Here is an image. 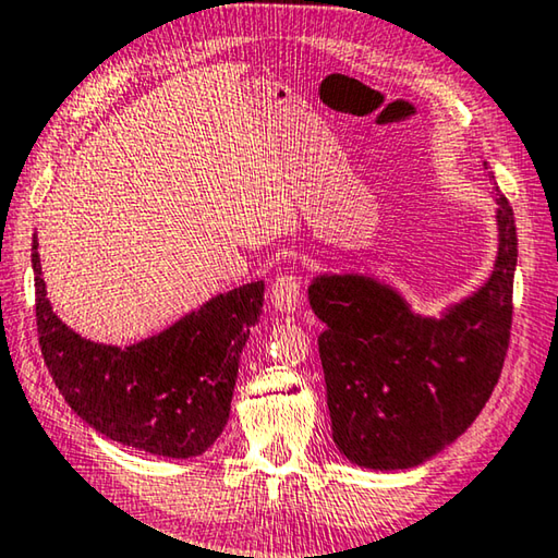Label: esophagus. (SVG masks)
I'll list each match as a JSON object with an SVG mask.
<instances>
[{"mask_svg":"<svg viewBox=\"0 0 558 558\" xmlns=\"http://www.w3.org/2000/svg\"><path fill=\"white\" fill-rule=\"evenodd\" d=\"M270 303L278 307L280 313H298L300 303H303V293H300V282L295 276H278L270 286Z\"/></svg>","mask_w":558,"mask_h":558,"instance_id":"1","label":"esophagus"}]
</instances>
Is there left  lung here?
Listing matches in <instances>:
<instances>
[{"mask_svg":"<svg viewBox=\"0 0 558 558\" xmlns=\"http://www.w3.org/2000/svg\"><path fill=\"white\" fill-rule=\"evenodd\" d=\"M497 255L474 293L424 315L392 282L320 272L307 298L320 348L335 447L375 472L412 470L462 437L501 375L517 270L514 210L494 183Z\"/></svg>","mask_w":558,"mask_h":558,"instance_id":"left-lung-1","label":"left lung"}]
</instances>
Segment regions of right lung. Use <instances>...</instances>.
<instances>
[{
    "label": "right lung",
    "instance_id": "obj_1",
    "mask_svg": "<svg viewBox=\"0 0 558 558\" xmlns=\"http://www.w3.org/2000/svg\"><path fill=\"white\" fill-rule=\"evenodd\" d=\"M37 247L34 233L39 344L66 404L123 447L171 459L206 452L231 414L241 352L263 315L265 282L218 293L161 332L119 348L61 323Z\"/></svg>",
    "mask_w": 558,
    "mask_h": 558
}]
</instances>
